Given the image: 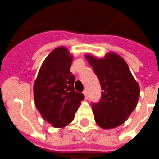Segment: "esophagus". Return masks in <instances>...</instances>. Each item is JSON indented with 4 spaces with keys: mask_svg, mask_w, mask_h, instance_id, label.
<instances>
[{
    "mask_svg": "<svg viewBox=\"0 0 159 159\" xmlns=\"http://www.w3.org/2000/svg\"><path fill=\"white\" fill-rule=\"evenodd\" d=\"M84 97H85V99H88V98H89V93H88V91L86 89L84 91Z\"/></svg>",
    "mask_w": 159,
    "mask_h": 159,
    "instance_id": "1",
    "label": "esophagus"
}]
</instances>
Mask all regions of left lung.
<instances>
[{
	"instance_id": "left-lung-1",
	"label": "left lung",
	"mask_w": 159,
	"mask_h": 159,
	"mask_svg": "<svg viewBox=\"0 0 159 159\" xmlns=\"http://www.w3.org/2000/svg\"><path fill=\"white\" fill-rule=\"evenodd\" d=\"M85 57L102 89L101 99L91 103L95 121L103 129L117 127L135 108L139 97V84L120 56L108 53L103 59L89 55Z\"/></svg>"
}]
</instances>
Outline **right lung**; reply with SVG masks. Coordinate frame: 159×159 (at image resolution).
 Masks as SVG:
<instances>
[{
  "label": "right lung",
  "mask_w": 159,
  "mask_h": 159,
  "mask_svg": "<svg viewBox=\"0 0 159 159\" xmlns=\"http://www.w3.org/2000/svg\"><path fill=\"white\" fill-rule=\"evenodd\" d=\"M73 57L68 49L56 48L47 57L34 82L35 106L46 121L54 127L71 122L84 96L74 88L70 72Z\"/></svg>",
  "instance_id": "add662e5"
}]
</instances>
